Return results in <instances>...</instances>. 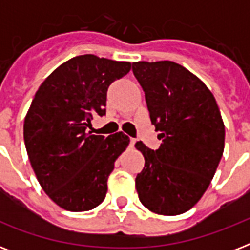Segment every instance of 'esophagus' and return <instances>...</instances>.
<instances>
[{
  "label": "esophagus",
  "instance_id": "34e87169",
  "mask_svg": "<svg viewBox=\"0 0 250 250\" xmlns=\"http://www.w3.org/2000/svg\"><path fill=\"white\" fill-rule=\"evenodd\" d=\"M135 143H136V139H129V144H131V146H133Z\"/></svg>",
  "mask_w": 250,
  "mask_h": 250
}]
</instances>
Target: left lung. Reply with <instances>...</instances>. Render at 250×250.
<instances>
[{"label":"left lung","mask_w":250,"mask_h":250,"mask_svg":"<svg viewBox=\"0 0 250 250\" xmlns=\"http://www.w3.org/2000/svg\"><path fill=\"white\" fill-rule=\"evenodd\" d=\"M132 71L162 140L157 150L135 144L145 158L135 180L139 198L156 214L186 213L205 193L223 156L219 107L209 88L175 62H135Z\"/></svg>","instance_id":"obj_1"}]
</instances>
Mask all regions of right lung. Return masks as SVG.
Instances as JSON below:
<instances>
[{"mask_svg": "<svg viewBox=\"0 0 250 250\" xmlns=\"http://www.w3.org/2000/svg\"><path fill=\"white\" fill-rule=\"evenodd\" d=\"M131 70L129 62L93 54L57 67L35 94L24 119V144L41 188L62 209H94L107 192L114 162L129 144L123 132L92 135L93 115H105L106 93Z\"/></svg>", "mask_w": 250, "mask_h": 250, "instance_id": "right-lung-1", "label": "right lung"}]
</instances>
